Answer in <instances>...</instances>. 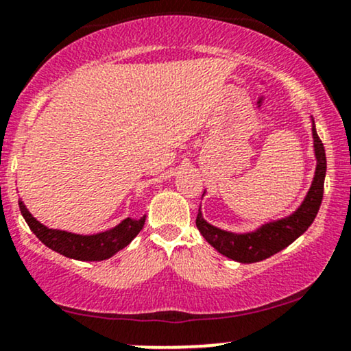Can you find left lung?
I'll list each match as a JSON object with an SVG mask.
<instances>
[{
  "instance_id": "1",
  "label": "left lung",
  "mask_w": 351,
  "mask_h": 351,
  "mask_svg": "<svg viewBox=\"0 0 351 351\" xmlns=\"http://www.w3.org/2000/svg\"><path fill=\"white\" fill-rule=\"evenodd\" d=\"M312 124V143H314V157H315V171L312 178L309 191L306 193L301 204L296 210L288 216L268 221L250 232H232L213 226L206 221L201 213H197L196 227L201 232L206 242L213 245L221 255L227 258L239 261V263H256V261L267 260L274 253L281 252L291 245L311 227L317 216L320 202L324 196V180L327 171V158H325L324 143L319 138L315 130V122L311 116ZM206 191L202 193V197Z\"/></svg>"
}]
</instances>
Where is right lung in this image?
<instances>
[{
  "instance_id": "add662e5",
  "label": "right lung",
  "mask_w": 351,
  "mask_h": 351,
  "mask_svg": "<svg viewBox=\"0 0 351 351\" xmlns=\"http://www.w3.org/2000/svg\"><path fill=\"white\" fill-rule=\"evenodd\" d=\"M19 209L24 221L27 222L36 237L40 240L45 247L52 248L53 252L60 253L66 258H73L80 261H103L111 258L122 248H125L132 240L137 237L145 223V216L141 219L128 217L121 221L111 229L96 232V234H75V232L50 229L44 223L37 221L29 213L23 199L19 197Z\"/></svg>"
}]
</instances>
